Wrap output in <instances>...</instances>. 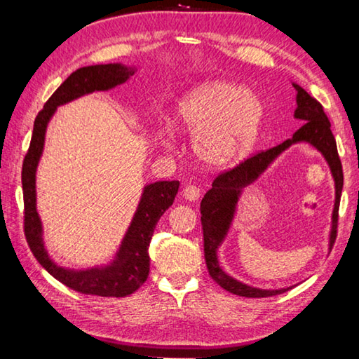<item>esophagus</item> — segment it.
I'll return each mask as SVG.
<instances>
[{
    "instance_id": "1",
    "label": "esophagus",
    "mask_w": 359,
    "mask_h": 359,
    "mask_svg": "<svg viewBox=\"0 0 359 359\" xmlns=\"http://www.w3.org/2000/svg\"><path fill=\"white\" fill-rule=\"evenodd\" d=\"M182 196H184L187 201L194 203V201H198L199 196H201V190L194 185H187L184 188V191H182Z\"/></svg>"
}]
</instances>
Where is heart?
<instances>
[{
	"label": "heart",
	"mask_w": 359,
	"mask_h": 359,
	"mask_svg": "<svg viewBox=\"0 0 359 359\" xmlns=\"http://www.w3.org/2000/svg\"><path fill=\"white\" fill-rule=\"evenodd\" d=\"M266 120L264 101L238 83L214 81L194 87L179 100L174 123L193 135V150L209 166L234 165L252 154ZM171 147L174 130L160 133Z\"/></svg>",
	"instance_id": "b5f03b06"
}]
</instances>
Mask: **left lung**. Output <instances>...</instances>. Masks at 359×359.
I'll return each instance as SVG.
<instances>
[{
  "label": "left lung",
  "mask_w": 359,
  "mask_h": 359,
  "mask_svg": "<svg viewBox=\"0 0 359 359\" xmlns=\"http://www.w3.org/2000/svg\"><path fill=\"white\" fill-rule=\"evenodd\" d=\"M296 90V109L294 118L304 121L302 126L297 130L293 137L287 139L277 147H272L266 151L248 158L238 168L223 172L214 180L210 190L204 194L201 201V224L204 233V258L208 264L209 274L214 280L220 285L223 290L229 293L244 296V297H267L282 294L293 287L278 288V290H266L257 288L247 285L238 278L231 277L222 269L220 261H218V248L226 241L229 229L238 214V204L242 198V193L247 187L253 185L261 175H263L269 166L280 156L285 150L293 147L296 144H309L315 150H318L321 156L330 166V171L334 180V208L331 214V231L327 247L332 248L336 241L337 231V212L340 194L344 187V172L340 165L336 139L331 133V123L326 114L317 100H313L301 85L293 82Z\"/></svg>",
  "instance_id": "obj_1"
}]
</instances>
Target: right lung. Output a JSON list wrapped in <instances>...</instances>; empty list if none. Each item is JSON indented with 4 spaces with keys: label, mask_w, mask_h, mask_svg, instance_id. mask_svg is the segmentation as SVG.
<instances>
[{
    "label": "right lung",
    "mask_w": 359,
    "mask_h": 359,
    "mask_svg": "<svg viewBox=\"0 0 359 359\" xmlns=\"http://www.w3.org/2000/svg\"><path fill=\"white\" fill-rule=\"evenodd\" d=\"M135 72V65L128 66L123 63L85 66L72 72L48 98L44 109L36 117L32 142L23 160L22 187L28 245L34 258L48 274L66 287L83 294L123 297L135 293L147 280L150 271V239L160 217L172 205L180 184L177 180H160L145 185L135 215L114 258L102 266L88 267V269H69V267L58 266L46 248L44 229H42L41 217L36 208V171H38L42 151H44L47 126L55 115L57 107L90 93L107 92L118 87L128 82Z\"/></svg>",
    "instance_id": "right-lung-1"
}]
</instances>
